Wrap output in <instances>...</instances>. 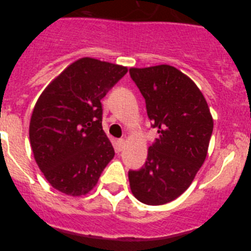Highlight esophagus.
Listing matches in <instances>:
<instances>
[{
  "instance_id": "obj_1",
  "label": "esophagus",
  "mask_w": 251,
  "mask_h": 251,
  "mask_svg": "<svg viewBox=\"0 0 251 251\" xmlns=\"http://www.w3.org/2000/svg\"><path fill=\"white\" fill-rule=\"evenodd\" d=\"M124 146H126V139H124V138L118 139V147H119V150H123Z\"/></svg>"
}]
</instances>
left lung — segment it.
Instances as JSON below:
<instances>
[{
	"mask_svg": "<svg viewBox=\"0 0 251 251\" xmlns=\"http://www.w3.org/2000/svg\"><path fill=\"white\" fill-rule=\"evenodd\" d=\"M158 138L145 166L129 171L130 191L146 205H165L190 187L207 156L214 119L196 84L171 65L130 68Z\"/></svg>",
	"mask_w": 251,
	"mask_h": 251,
	"instance_id": "obj_1",
	"label": "left lung"
}]
</instances>
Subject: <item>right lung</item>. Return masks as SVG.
<instances>
[{
    "label": "right lung",
    "instance_id": "obj_1",
    "mask_svg": "<svg viewBox=\"0 0 251 251\" xmlns=\"http://www.w3.org/2000/svg\"><path fill=\"white\" fill-rule=\"evenodd\" d=\"M127 72L126 66L81 57L37 99L28 129L31 148L57 191L74 197L89 194L114 157L101 127L100 100Z\"/></svg>",
    "mask_w": 251,
    "mask_h": 251
}]
</instances>
